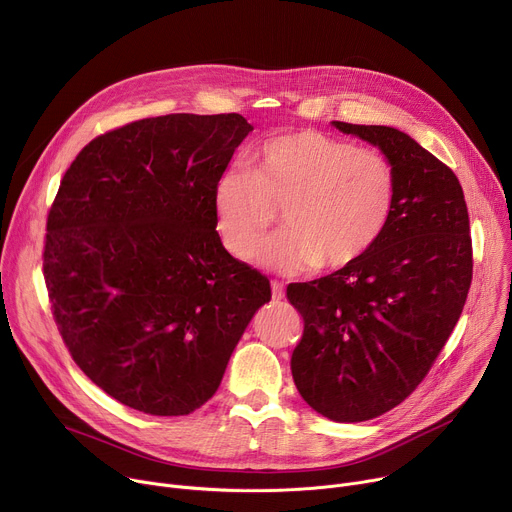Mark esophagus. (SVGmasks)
Listing matches in <instances>:
<instances>
[{
	"mask_svg": "<svg viewBox=\"0 0 512 512\" xmlns=\"http://www.w3.org/2000/svg\"><path fill=\"white\" fill-rule=\"evenodd\" d=\"M271 298H274V300H282L284 298V284L271 282Z\"/></svg>",
	"mask_w": 512,
	"mask_h": 512,
	"instance_id": "34e87169",
	"label": "esophagus"
}]
</instances>
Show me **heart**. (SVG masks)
<instances>
[{
	"label": "heart",
	"instance_id": "1",
	"mask_svg": "<svg viewBox=\"0 0 512 512\" xmlns=\"http://www.w3.org/2000/svg\"><path fill=\"white\" fill-rule=\"evenodd\" d=\"M397 187L385 152L298 129L259 144L249 173L220 175L212 195L216 230L232 257L247 259L280 212L286 228L261 249L265 265L286 274L319 265L344 269L383 238Z\"/></svg>",
	"mask_w": 512,
	"mask_h": 512
}]
</instances>
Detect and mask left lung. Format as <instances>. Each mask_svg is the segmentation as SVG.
<instances>
[{"label":"left lung","mask_w":512,"mask_h":512,"mask_svg":"<svg viewBox=\"0 0 512 512\" xmlns=\"http://www.w3.org/2000/svg\"><path fill=\"white\" fill-rule=\"evenodd\" d=\"M333 125L393 160L397 201L364 259L286 288L304 321L290 368L315 412L364 422L410 397L453 333L473 274L469 214L453 170L407 133Z\"/></svg>","instance_id":"left-lung-1"}]
</instances>
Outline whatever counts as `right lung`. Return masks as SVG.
Returning <instances> with one entry per match:
<instances>
[{"instance_id": "obj_1", "label": "right lung", "mask_w": 512, "mask_h": 512, "mask_svg": "<svg viewBox=\"0 0 512 512\" xmlns=\"http://www.w3.org/2000/svg\"><path fill=\"white\" fill-rule=\"evenodd\" d=\"M253 127L238 113H175L94 138L47 216L43 274L63 344L133 410L206 403L269 280L216 232L214 185Z\"/></svg>"}]
</instances>
